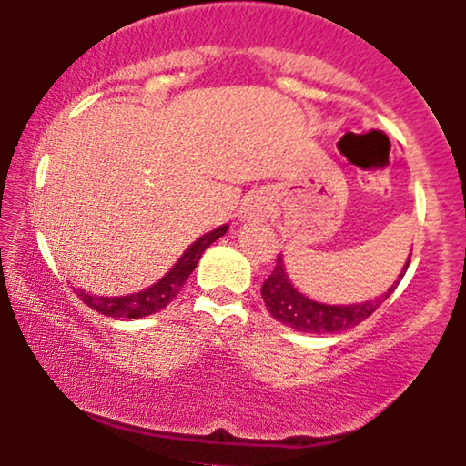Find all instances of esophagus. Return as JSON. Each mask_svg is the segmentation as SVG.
Returning a JSON list of instances; mask_svg holds the SVG:
<instances>
[{"label": "esophagus", "mask_w": 466, "mask_h": 466, "mask_svg": "<svg viewBox=\"0 0 466 466\" xmlns=\"http://www.w3.org/2000/svg\"><path fill=\"white\" fill-rule=\"evenodd\" d=\"M265 217H267V206L258 199L248 203V208L243 210V218H248V221H258V218H265Z\"/></svg>", "instance_id": "1"}]
</instances>
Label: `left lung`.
Returning a JSON list of instances; mask_svg holds the SVG:
<instances>
[{"label":"left lung","mask_w":466,"mask_h":466,"mask_svg":"<svg viewBox=\"0 0 466 466\" xmlns=\"http://www.w3.org/2000/svg\"><path fill=\"white\" fill-rule=\"evenodd\" d=\"M408 267L410 260L405 263L403 271H400L399 280L394 282L381 298H377V300L339 307V304H322L302 296V293L289 282L282 256L278 254L274 271H271L269 278L263 282L260 296H263L265 307L267 311L271 313V318H276L278 322L289 326V329H296L300 330V333H339V330H349L352 326L361 324L363 319L370 318V315L392 296V291L399 287L400 278L405 276Z\"/></svg>","instance_id":"left-lung-1"}]
</instances>
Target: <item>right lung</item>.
<instances>
[{
	"mask_svg": "<svg viewBox=\"0 0 466 466\" xmlns=\"http://www.w3.org/2000/svg\"><path fill=\"white\" fill-rule=\"evenodd\" d=\"M228 232V226H221L212 232L203 234L201 238H197L188 249L181 254V258L173 265V269L166 274L162 280H157L155 285L144 289L140 293H131V296H92V293L78 291L80 300L87 307H92L94 311L109 315V318H144V315H151L162 311L166 304L173 302V298L177 296L184 287V282L188 280V276L195 271L197 263H199L201 254L206 248H210L217 238H221Z\"/></svg>",
	"mask_w": 466,
	"mask_h": 466,
	"instance_id": "obj_1",
	"label": "right lung"
}]
</instances>
